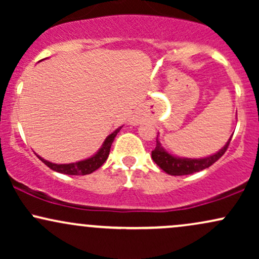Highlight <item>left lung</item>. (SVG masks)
<instances>
[{"label": "left lung", "instance_id": "1", "mask_svg": "<svg viewBox=\"0 0 259 259\" xmlns=\"http://www.w3.org/2000/svg\"><path fill=\"white\" fill-rule=\"evenodd\" d=\"M231 138L233 136H230L229 141L222 150H219L218 152L212 154V156L204 157V158H181V157L173 156V154L167 152L163 148L158 139H157L156 148L152 151V159L162 170H164L169 175L194 174L196 171L203 170V169L210 167L213 163H215L217 160L221 158L223 154L225 153V151H227L229 144L231 141Z\"/></svg>", "mask_w": 259, "mask_h": 259}]
</instances>
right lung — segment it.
Wrapping results in <instances>:
<instances>
[{
	"mask_svg": "<svg viewBox=\"0 0 259 259\" xmlns=\"http://www.w3.org/2000/svg\"><path fill=\"white\" fill-rule=\"evenodd\" d=\"M121 129L118 127L117 130H114L111 135H108L105 140V142L102 144V146L94 156H91L90 158L84 159V160H79V162L75 163H68V164H56V163H51L49 160L41 158L40 156H37L45 164L47 165L49 168H51L52 170L58 171L61 174H68V175H86V174H91L92 171H95L96 169H99L103 163L106 162L107 158H108L109 151H111V146L114 141V138L117 136V134L119 133V130Z\"/></svg>",
	"mask_w": 259,
	"mask_h": 259,
	"instance_id": "obj_1",
	"label": "right lung"
}]
</instances>
